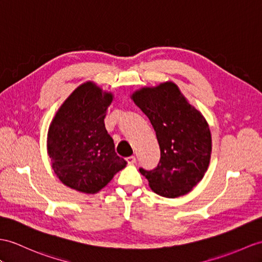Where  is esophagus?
<instances>
[{
	"label": "esophagus",
	"mask_w": 262,
	"mask_h": 262,
	"mask_svg": "<svg viewBox=\"0 0 262 262\" xmlns=\"http://www.w3.org/2000/svg\"><path fill=\"white\" fill-rule=\"evenodd\" d=\"M126 161L129 164H135L137 162V158L135 156H131V157H127L126 158Z\"/></svg>",
	"instance_id": "obj_1"
}]
</instances>
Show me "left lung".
I'll list each match as a JSON object with an SVG mask.
<instances>
[{"label":"left lung","instance_id":"obj_1","mask_svg":"<svg viewBox=\"0 0 262 262\" xmlns=\"http://www.w3.org/2000/svg\"><path fill=\"white\" fill-rule=\"evenodd\" d=\"M132 99L149 118L161 155L155 169L140 168V172L158 194L177 198L188 193L201 181L210 162L211 133L207 121L172 82L142 88Z\"/></svg>","mask_w":262,"mask_h":262}]
</instances>
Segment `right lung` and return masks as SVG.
<instances>
[{
	"instance_id": "right-lung-1",
	"label": "right lung",
	"mask_w": 262,
	"mask_h": 262,
	"mask_svg": "<svg viewBox=\"0 0 262 262\" xmlns=\"http://www.w3.org/2000/svg\"><path fill=\"white\" fill-rule=\"evenodd\" d=\"M112 98L86 82L64 101L49 127L48 153L55 174L81 192H98L126 165L104 125Z\"/></svg>"
}]
</instances>
